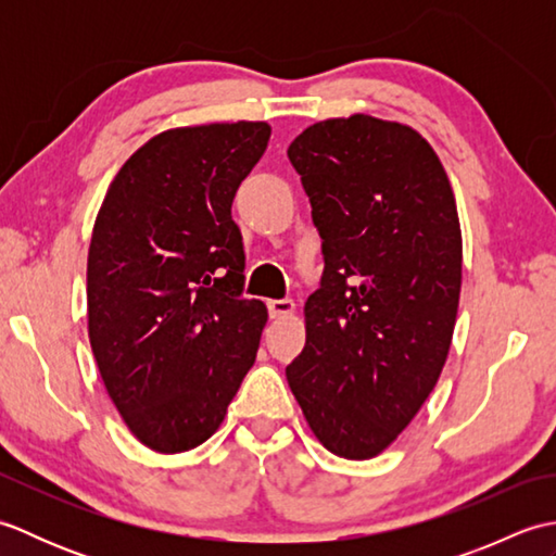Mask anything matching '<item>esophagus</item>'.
Segmentation results:
<instances>
[{"label":"esophagus","mask_w":556,"mask_h":556,"mask_svg":"<svg viewBox=\"0 0 556 556\" xmlns=\"http://www.w3.org/2000/svg\"><path fill=\"white\" fill-rule=\"evenodd\" d=\"M267 308H269V317H275V320H279V317H289V315H293V311H296V303H293L291 299L267 301Z\"/></svg>","instance_id":"obj_1"}]
</instances>
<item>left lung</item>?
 <instances>
[{
  "instance_id": "obj_1",
  "label": "left lung",
  "mask_w": 556,
  "mask_h": 556,
  "mask_svg": "<svg viewBox=\"0 0 556 556\" xmlns=\"http://www.w3.org/2000/svg\"><path fill=\"white\" fill-rule=\"evenodd\" d=\"M323 239V289L303 305L287 365L327 452L382 454L418 416L452 346L460 224L448 176L416 128L370 114L325 119L289 146Z\"/></svg>"
}]
</instances>
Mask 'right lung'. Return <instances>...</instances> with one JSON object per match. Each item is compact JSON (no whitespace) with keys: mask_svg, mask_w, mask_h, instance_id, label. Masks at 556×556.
I'll return each instance as SVG.
<instances>
[{"mask_svg":"<svg viewBox=\"0 0 556 556\" xmlns=\"http://www.w3.org/2000/svg\"><path fill=\"white\" fill-rule=\"evenodd\" d=\"M267 122L167 128L108 188L88 248V337L104 389L140 444L210 440L253 368L267 305L241 299L231 219Z\"/></svg>","mask_w":556,"mask_h":556,"instance_id":"add662e5","label":"right lung"}]
</instances>
